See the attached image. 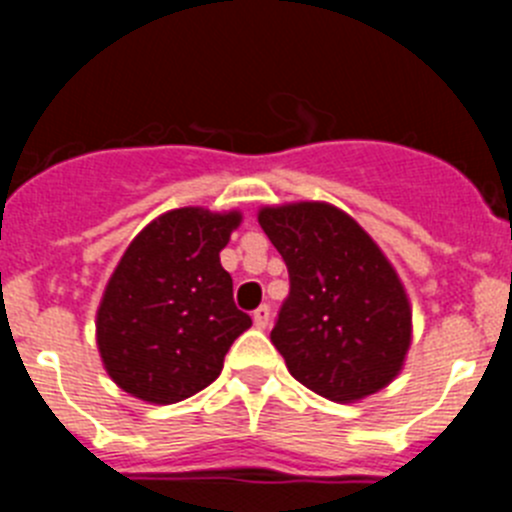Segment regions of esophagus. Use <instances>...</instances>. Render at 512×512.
Segmentation results:
<instances>
[{
  "mask_svg": "<svg viewBox=\"0 0 512 512\" xmlns=\"http://www.w3.org/2000/svg\"><path fill=\"white\" fill-rule=\"evenodd\" d=\"M269 318H271L269 305H261L259 310H253V325H256L259 330H266V325H269Z\"/></svg>",
  "mask_w": 512,
  "mask_h": 512,
  "instance_id": "obj_1",
  "label": "esophagus"
}]
</instances>
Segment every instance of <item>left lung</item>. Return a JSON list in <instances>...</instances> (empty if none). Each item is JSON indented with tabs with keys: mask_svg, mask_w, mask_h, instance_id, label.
Listing matches in <instances>:
<instances>
[{
	"mask_svg": "<svg viewBox=\"0 0 512 512\" xmlns=\"http://www.w3.org/2000/svg\"><path fill=\"white\" fill-rule=\"evenodd\" d=\"M259 225L289 269L271 330L289 374L341 405L384 390L408 359L413 307L382 248L328 202L266 205Z\"/></svg>",
	"mask_w": 512,
	"mask_h": 512,
	"instance_id": "left-lung-1",
	"label": "left lung"
}]
</instances>
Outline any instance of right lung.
<instances>
[{"instance_id": "right-lung-1", "label": "right lung", "mask_w": 512, "mask_h": 512, "mask_svg": "<svg viewBox=\"0 0 512 512\" xmlns=\"http://www.w3.org/2000/svg\"><path fill=\"white\" fill-rule=\"evenodd\" d=\"M241 220L238 210L179 207L125 248L97 307L99 356L122 392L174 405L220 377L228 348L251 328L220 264Z\"/></svg>"}]
</instances>
